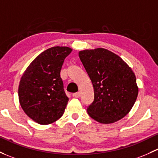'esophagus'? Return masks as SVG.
<instances>
[{
  "instance_id": "1",
  "label": "esophagus",
  "mask_w": 158,
  "mask_h": 158,
  "mask_svg": "<svg viewBox=\"0 0 158 158\" xmlns=\"http://www.w3.org/2000/svg\"><path fill=\"white\" fill-rule=\"evenodd\" d=\"M73 98H79L80 97V92H76L74 94H73Z\"/></svg>"
}]
</instances>
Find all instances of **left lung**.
<instances>
[{"instance_id":"obj_1","label":"left lung","mask_w":158,"mask_h":158,"mask_svg":"<svg viewBox=\"0 0 158 158\" xmlns=\"http://www.w3.org/2000/svg\"><path fill=\"white\" fill-rule=\"evenodd\" d=\"M79 56L94 89L89 115L104 124L115 123L129 114L139 88L131 67L118 55L105 48L83 50Z\"/></svg>"}]
</instances>
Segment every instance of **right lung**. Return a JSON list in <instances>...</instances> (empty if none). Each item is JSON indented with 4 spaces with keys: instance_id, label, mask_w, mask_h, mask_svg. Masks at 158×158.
<instances>
[{
    "instance_id": "obj_1",
    "label": "right lung",
    "mask_w": 158,
    "mask_h": 158,
    "mask_svg": "<svg viewBox=\"0 0 158 158\" xmlns=\"http://www.w3.org/2000/svg\"><path fill=\"white\" fill-rule=\"evenodd\" d=\"M69 47L56 46L43 51L26 68L19 85V101L25 114L37 123L48 125L64 114L68 98L60 78Z\"/></svg>"
}]
</instances>
